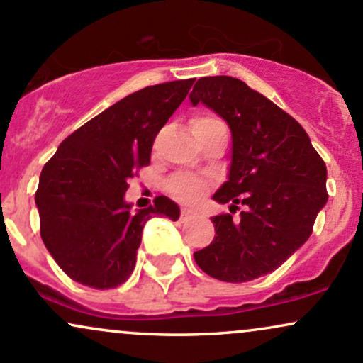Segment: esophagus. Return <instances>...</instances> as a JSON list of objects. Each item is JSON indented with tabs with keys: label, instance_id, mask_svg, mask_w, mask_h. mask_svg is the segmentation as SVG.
Instances as JSON below:
<instances>
[{
	"label": "esophagus",
	"instance_id": "obj_1",
	"mask_svg": "<svg viewBox=\"0 0 363 363\" xmlns=\"http://www.w3.org/2000/svg\"><path fill=\"white\" fill-rule=\"evenodd\" d=\"M193 215H194V211L191 210V208H182V210H181V222H186V220L193 218Z\"/></svg>",
	"mask_w": 363,
	"mask_h": 363
}]
</instances>
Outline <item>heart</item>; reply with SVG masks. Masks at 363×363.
Segmentation results:
<instances>
[{
	"instance_id": "heart-1",
	"label": "heart",
	"mask_w": 363,
	"mask_h": 363,
	"mask_svg": "<svg viewBox=\"0 0 363 363\" xmlns=\"http://www.w3.org/2000/svg\"><path fill=\"white\" fill-rule=\"evenodd\" d=\"M222 123L215 116H198V118L193 119V126H206V124H218ZM206 189V182L203 179L193 177V176H177L174 177L172 181L169 182V191L176 196L181 201L191 203L196 201Z\"/></svg>"
}]
</instances>
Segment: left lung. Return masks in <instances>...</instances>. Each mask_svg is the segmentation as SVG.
<instances>
[{
    "label": "left lung",
    "mask_w": 363,
    "mask_h": 363,
    "mask_svg": "<svg viewBox=\"0 0 363 363\" xmlns=\"http://www.w3.org/2000/svg\"><path fill=\"white\" fill-rule=\"evenodd\" d=\"M227 121L232 133L228 179L213 194L230 213L211 218L213 242L194 252L206 274L242 283L274 272L306 244L328 201L326 164L290 114L232 77H205L189 94ZM237 204L245 211L237 220Z\"/></svg>",
    "instance_id": "obj_1"
}]
</instances>
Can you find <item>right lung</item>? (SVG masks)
I'll return each mask as SVG.
<instances>
[{"label":"right lung","mask_w":363,"mask_h":363,"mask_svg":"<svg viewBox=\"0 0 363 363\" xmlns=\"http://www.w3.org/2000/svg\"><path fill=\"white\" fill-rule=\"evenodd\" d=\"M193 83H158L121 99L72 133L44 165L35 193L40 237L72 280L99 290L123 285L135 269L145 223L153 215L179 218L167 196L131 211L124 194Z\"/></svg>","instance_id":"right-lung-1"}]
</instances>
